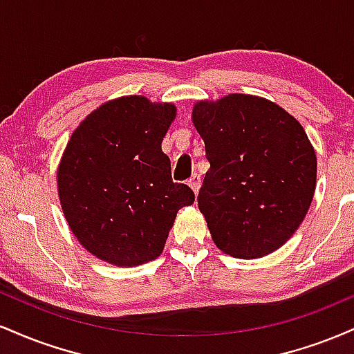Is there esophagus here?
<instances>
[{"label": "esophagus", "mask_w": 354, "mask_h": 354, "mask_svg": "<svg viewBox=\"0 0 354 354\" xmlns=\"http://www.w3.org/2000/svg\"><path fill=\"white\" fill-rule=\"evenodd\" d=\"M188 185H189V188L193 189V193L198 194V191H200V186H201V178H200V174H193V176L189 178Z\"/></svg>", "instance_id": "esophagus-1"}]
</instances>
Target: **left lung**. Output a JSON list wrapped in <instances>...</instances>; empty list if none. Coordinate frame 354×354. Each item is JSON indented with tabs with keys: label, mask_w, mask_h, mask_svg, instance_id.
<instances>
[{
	"label": "left lung",
	"mask_w": 354,
	"mask_h": 354,
	"mask_svg": "<svg viewBox=\"0 0 354 354\" xmlns=\"http://www.w3.org/2000/svg\"><path fill=\"white\" fill-rule=\"evenodd\" d=\"M209 169L198 208L223 253L254 259L295 234L316 188V153L303 126L266 98L231 93L193 106Z\"/></svg>",
	"instance_id": "8db88e82"
}]
</instances>
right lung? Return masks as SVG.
Segmentation results:
<instances>
[{
    "label": "right lung",
    "mask_w": 354,
    "mask_h": 354,
    "mask_svg": "<svg viewBox=\"0 0 354 354\" xmlns=\"http://www.w3.org/2000/svg\"><path fill=\"white\" fill-rule=\"evenodd\" d=\"M176 118L173 103L121 96L81 121L58 173L61 209L93 256L138 266L163 253L176 213L194 193L173 183L161 143Z\"/></svg>",
    "instance_id": "obj_1"
}]
</instances>
